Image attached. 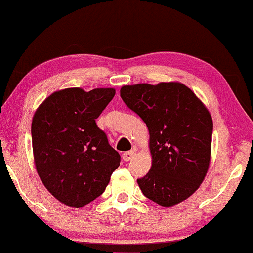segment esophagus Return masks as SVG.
<instances>
[{
  "label": "esophagus",
  "instance_id": "1",
  "mask_svg": "<svg viewBox=\"0 0 253 253\" xmlns=\"http://www.w3.org/2000/svg\"><path fill=\"white\" fill-rule=\"evenodd\" d=\"M135 152H137V150L133 149L131 151H127V152H124V155H122V160L125 161V162H128V161H131L133 157H134Z\"/></svg>",
  "mask_w": 253,
  "mask_h": 253
}]
</instances>
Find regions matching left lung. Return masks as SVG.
Listing matches in <instances>:
<instances>
[{"label": "left lung", "instance_id": "obj_1", "mask_svg": "<svg viewBox=\"0 0 253 253\" xmlns=\"http://www.w3.org/2000/svg\"><path fill=\"white\" fill-rule=\"evenodd\" d=\"M120 96L150 133L152 166L137 180L141 192L162 207L185 201L203 182L209 168L210 113L181 83L126 85Z\"/></svg>", "mask_w": 253, "mask_h": 253}]
</instances>
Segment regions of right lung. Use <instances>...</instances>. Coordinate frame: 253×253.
I'll use <instances>...</instances> for the list:
<instances>
[{"mask_svg": "<svg viewBox=\"0 0 253 253\" xmlns=\"http://www.w3.org/2000/svg\"><path fill=\"white\" fill-rule=\"evenodd\" d=\"M114 88H65L36 110L31 134L42 182L61 203L80 208L104 192L121 157L97 126Z\"/></svg>", "mask_w": 253, "mask_h": 253, "instance_id": "right-lung-1", "label": "right lung"}]
</instances>
